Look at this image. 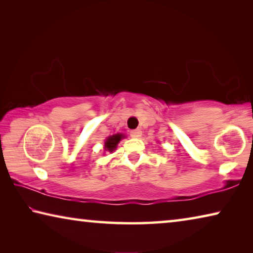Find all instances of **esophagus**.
Masks as SVG:
<instances>
[{
    "label": "esophagus",
    "instance_id": "esophagus-1",
    "mask_svg": "<svg viewBox=\"0 0 253 253\" xmlns=\"http://www.w3.org/2000/svg\"><path fill=\"white\" fill-rule=\"evenodd\" d=\"M129 134H130V136L132 137V138H138V137L142 136V130H140V129H134V130H130Z\"/></svg>",
    "mask_w": 253,
    "mask_h": 253
}]
</instances>
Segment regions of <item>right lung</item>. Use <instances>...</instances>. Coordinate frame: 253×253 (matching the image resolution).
<instances>
[{"mask_svg": "<svg viewBox=\"0 0 253 253\" xmlns=\"http://www.w3.org/2000/svg\"><path fill=\"white\" fill-rule=\"evenodd\" d=\"M123 135H121V134H116V135H113V136H110V137H108V138H107V140H106V143H105V148L107 149V151H109V152H113L115 148H116V146H117V144L121 142V139L123 138Z\"/></svg>", "mask_w": 253, "mask_h": 253, "instance_id": "add662e5", "label": "right lung"}]
</instances>
